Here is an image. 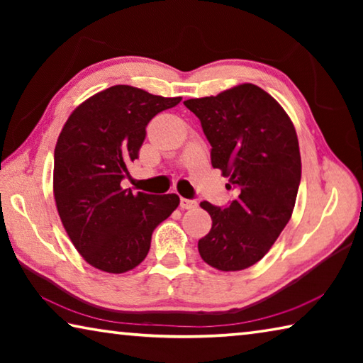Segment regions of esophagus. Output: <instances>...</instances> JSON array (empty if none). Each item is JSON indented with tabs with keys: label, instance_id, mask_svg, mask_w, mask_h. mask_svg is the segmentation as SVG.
<instances>
[{
	"label": "esophagus",
	"instance_id": "esophagus-1",
	"mask_svg": "<svg viewBox=\"0 0 363 363\" xmlns=\"http://www.w3.org/2000/svg\"><path fill=\"white\" fill-rule=\"evenodd\" d=\"M196 200H190V199H181V208L182 210H194L196 208Z\"/></svg>",
	"mask_w": 363,
	"mask_h": 363
}]
</instances>
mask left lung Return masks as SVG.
Returning <instances> with one entry per match:
<instances>
[{
  "label": "left lung",
  "instance_id": "1",
  "mask_svg": "<svg viewBox=\"0 0 363 363\" xmlns=\"http://www.w3.org/2000/svg\"><path fill=\"white\" fill-rule=\"evenodd\" d=\"M184 106L201 123L213 168L237 192L225 206L200 203L213 219L200 256L224 272L243 270L262 259L291 218L301 182L296 131L280 104L251 83Z\"/></svg>",
  "mask_w": 363,
  "mask_h": 363
}]
</instances>
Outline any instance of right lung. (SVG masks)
Listing matches in <instances>:
<instances>
[{
  "mask_svg": "<svg viewBox=\"0 0 363 363\" xmlns=\"http://www.w3.org/2000/svg\"><path fill=\"white\" fill-rule=\"evenodd\" d=\"M181 97L153 96L116 84L73 110L54 150V199L78 253L91 266L123 274L139 266L152 233L177 205L176 194L152 195L123 189L131 179L145 128Z\"/></svg>",
  "mask_w": 363,
  "mask_h": 363,
  "instance_id": "add662e5",
  "label": "right lung"
}]
</instances>
